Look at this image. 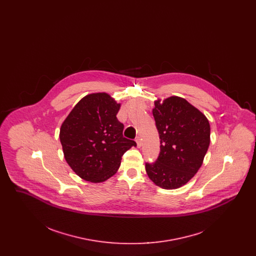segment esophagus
<instances>
[{"instance_id":"34e87169","label":"esophagus","mask_w":256,"mask_h":256,"mask_svg":"<svg viewBox=\"0 0 256 256\" xmlns=\"http://www.w3.org/2000/svg\"><path fill=\"white\" fill-rule=\"evenodd\" d=\"M135 141H136V143H137V146L138 148H140V146H142V142H141V138L139 137V136H137L136 137V139H135Z\"/></svg>"}]
</instances>
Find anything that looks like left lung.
I'll use <instances>...</instances> for the list:
<instances>
[{"label": "left lung", "mask_w": 256, "mask_h": 256, "mask_svg": "<svg viewBox=\"0 0 256 256\" xmlns=\"http://www.w3.org/2000/svg\"><path fill=\"white\" fill-rule=\"evenodd\" d=\"M160 138L156 162L146 172L158 186L176 189L188 182L200 168L210 144V124L204 114L185 98L172 96L152 110Z\"/></svg>", "instance_id": "8db88e82"}]
</instances>
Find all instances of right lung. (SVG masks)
Wrapping results in <instances>:
<instances>
[{
	"label": "right lung",
	"instance_id": "1",
	"mask_svg": "<svg viewBox=\"0 0 256 256\" xmlns=\"http://www.w3.org/2000/svg\"><path fill=\"white\" fill-rule=\"evenodd\" d=\"M121 104L106 93L82 98L61 124L64 158L82 180L102 182L120 167L122 154L134 140L122 136L124 124L116 115Z\"/></svg>",
	"mask_w": 256,
	"mask_h": 256
}]
</instances>
